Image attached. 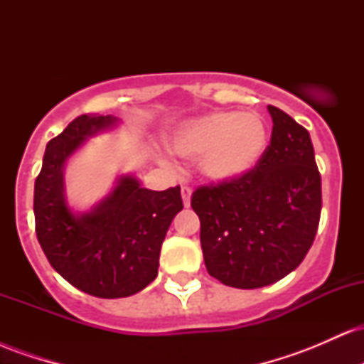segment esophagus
I'll list each match as a JSON object with an SVG mask.
<instances>
[{
    "label": "esophagus",
    "mask_w": 364,
    "mask_h": 364,
    "mask_svg": "<svg viewBox=\"0 0 364 364\" xmlns=\"http://www.w3.org/2000/svg\"><path fill=\"white\" fill-rule=\"evenodd\" d=\"M181 198H183V205L190 207V202H191V188L190 186L181 188Z\"/></svg>",
    "instance_id": "1"
}]
</instances>
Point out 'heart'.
<instances>
[{"label": "heart", "instance_id": "1", "mask_svg": "<svg viewBox=\"0 0 364 364\" xmlns=\"http://www.w3.org/2000/svg\"><path fill=\"white\" fill-rule=\"evenodd\" d=\"M269 144V129L255 112L215 111L183 121L169 139L171 152L200 157V171L214 181H232L257 168Z\"/></svg>", "mask_w": 364, "mask_h": 364}]
</instances>
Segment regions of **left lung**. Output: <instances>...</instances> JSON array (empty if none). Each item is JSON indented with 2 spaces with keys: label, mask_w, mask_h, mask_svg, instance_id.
Instances as JSON below:
<instances>
[{
  "label": "left lung",
  "mask_w": 364,
  "mask_h": 364,
  "mask_svg": "<svg viewBox=\"0 0 364 364\" xmlns=\"http://www.w3.org/2000/svg\"><path fill=\"white\" fill-rule=\"evenodd\" d=\"M267 109L272 136L257 168L191 195L208 274L237 289L270 286L291 274L320 223L321 178L310 133L279 107Z\"/></svg>",
  "instance_id": "obj_1"
}]
</instances>
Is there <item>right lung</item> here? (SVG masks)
I'll return each mask as SVG.
<instances>
[{"label": "right lung", "mask_w": 364, "mask_h": 364, "mask_svg": "<svg viewBox=\"0 0 364 364\" xmlns=\"http://www.w3.org/2000/svg\"><path fill=\"white\" fill-rule=\"evenodd\" d=\"M116 123L112 116L75 118L46 147L34 186L37 240L51 267L77 289L106 299L136 294L157 277L162 241L183 208L179 186L147 190L128 174L92 210L75 214L68 207L66 161Z\"/></svg>", "instance_id": "add662e5"}]
</instances>
